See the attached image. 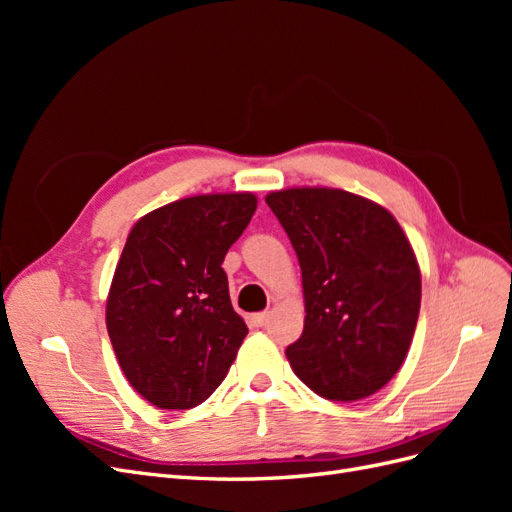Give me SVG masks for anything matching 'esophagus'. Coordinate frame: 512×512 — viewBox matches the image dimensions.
Masks as SVG:
<instances>
[{"mask_svg": "<svg viewBox=\"0 0 512 512\" xmlns=\"http://www.w3.org/2000/svg\"><path fill=\"white\" fill-rule=\"evenodd\" d=\"M250 322H252V327H256V329H262V327H267V322H269V312H260V314H252Z\"/></svg>", "mask_w": 512, "mask_h": 512, "instance_id": "obj_1", "label": "esophagus"}]
</instances>
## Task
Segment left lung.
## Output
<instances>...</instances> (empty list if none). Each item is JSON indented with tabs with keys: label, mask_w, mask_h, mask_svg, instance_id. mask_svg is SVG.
<instances>
[{
	"label": "left lung",
	"mask_w": 512,
	"mask_h": 512,
	"mask_svg": "<svg viewBox=\"0 0 512 512\" xmlns=\"http://www.w3.org/2000/svg\"><path fill=\"white\" fill-rule=\"evenodd\" d=\"M267 205L297 252L305 327L286 348L316 395H374L406 361L421 309V271L384 207L331 188L271 192Z\"/></svg>",
	"instance_id": "left-lung-1"
}]
</instances>
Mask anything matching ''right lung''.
Listing matches in <instances>:
<instances>
[{
  "mask_svg": "<svg viewBox=\"0 0 512 512\" xmlns=\"http://www.w3.org/2000/svg\"><path fill=\"white\" fill-rule=\"evenodd\" d=\"M254 211V194H205L151 211L130 230L106 329L123 374L149 404L194 408L226 378L247 327L222 262Z\"/></svg>",
  "mask_w": 512,
  "mask_h": 512,
  "instance_id": "obj_1",
  "label": "right lung"
}]
</instances>
